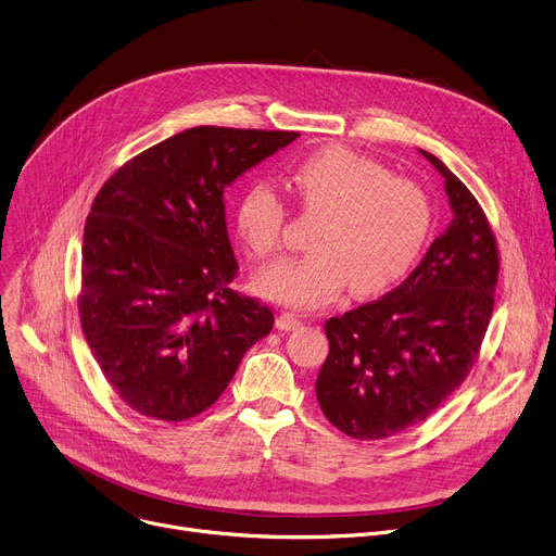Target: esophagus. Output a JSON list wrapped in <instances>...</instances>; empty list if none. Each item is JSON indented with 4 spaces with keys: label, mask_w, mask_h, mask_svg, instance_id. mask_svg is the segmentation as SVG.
I'll return each mask as SVG.
<instances>
[{
    "label": "esophagus",
    "mask_w": 556,
    "mask_h": 556,
    "mask_svg": "<svg viewBox=\"0 0 556 556\" xmlns=\"http://www.w3.org/2000/svg\"><path fill=\"white\" fill-rule=\"evenodd\" d=\"M301 325H303V320H301L296 314H289V312H282V314L276 318V328H278L280 332H291V330L301 328Z\"/></svg>",
    "instance_id": "esophagus-1"
}]
</instances>
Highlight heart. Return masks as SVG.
I'll list each match as a JSON object with an SVG mask.
<instances>
[{
	"label": "heart",
	"instance_id": "heart-1",
	"mask_svg": "<svg viewBox=\"0 0 556 556\" xmlns=\"http://www.w3.org/2000/svg\"><path fill=\"white\" fill-rule=\"evenodd\" d=\"M303 211L320 215L305 257L260 269V296L309 309L330 303L352 282L354 293H377L397 282L431 233V204L419 186L393 179L379 163L345 148H323L287 175ZM285 202L267 181H251L236 208L244 247L267 257L278 251Z\"/></svg>",
	"mask_w": 556,
	"mask_h": 556
}]
</instances>
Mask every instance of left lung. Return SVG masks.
<instances>
[{"instance_id":"1","label":"left lung","mask_w":556,"mask_h":556,"mask_svg":"<svg viewBox=\"0 0 556 556\" xmlns=\"http://www.w3.org/2000/svg\"><path fill=\"white\" fill-rule=\"evenodd\" d=\"M444 179L453 219L413 274L383 299L325 323L330 354L318 404L356 440H383L427 419L469 375L498 282V249L469 188L419 150Z\"/></svg>"}]
</instances>
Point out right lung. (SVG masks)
I'll return each mask as SVG.
<instances>
[{
	"instance_id": "right-lung-1",
	"label": "right lung",
	"mask_w": 556,
	"mask_h": 556,
	"mask_svg": "<svg viewBox=\"0 0 556 556\" xmlns=\"http://www.w3.org/2000/svg\"><path fill=\"white\" fill-rule=\"evenodd\" d=\"M296 137L190 127L127 161L96 194L78 309L129 408L163 421L204 413L271 332V309L228 287L238 263L224 190Z\"/></svg>"
}]
</instances>
